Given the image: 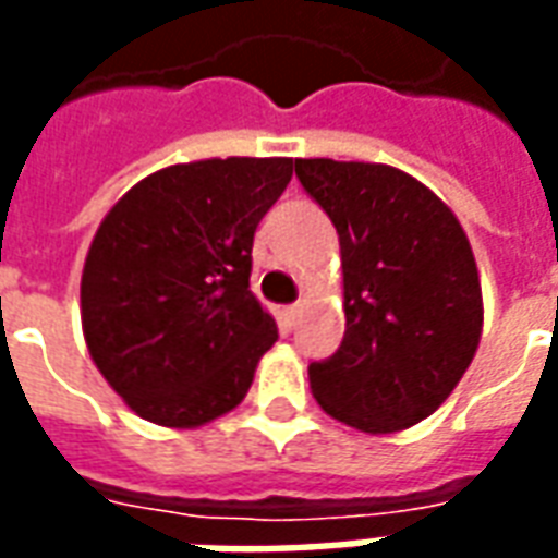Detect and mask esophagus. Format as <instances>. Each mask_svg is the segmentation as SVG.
Segmentation results:
<instances>
[{
	"mask_svg": "<svg viewBox=\"0 0 558 558\" xmlns=\"http://www.w3.org/2000/svg\"><path fill=\"white\" fill-rule=\"evenodd\" d=\"M299 314H302V304H299V302L287 307V319H290V326L295 323V319H299Z\"/></svg>",
	"mask_w": 558,
	"mask_h": 558,
	"instance_id": "34e87169",
	"label": "esophagus"
}]
</instances>
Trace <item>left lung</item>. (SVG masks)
<instances>
[{"label":"left lung","instance_id":"8db88e82","mask_svg":"<svg viewBox=\"0 0 558 558\" xmlns=\"http://www.w3.org/2000/svg\"><path fill=\"white\" fill-rule=\"evenodd\" d=\"M340 242L347 331L311 391L331 418L398 433L439 410L475 359L481 280L454 211L388 163L295 158Z\"/></svg>","mask_w":558,"mask_h":558}]
</instances>
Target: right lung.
Listing matches in <instances>:
<instances>
[{
    "label": "right lung",
    "instance_id": "obj_1",
    "mask_svg": "<svg viewBox=\"0 0 558 558\" xmlns=\"http://www.w3.org/2000/svg\"><path fill=\"white\" fill-rule=\"evenodd\" d=\"M290 179L292 158L172 163L107 211L80 280L83 338L140 418L194 430L244 400L278 340L251 292L254 232Z\"/></svg>",
    "mask_w": 558,
    "mask_h": 558
}]
</instances>
